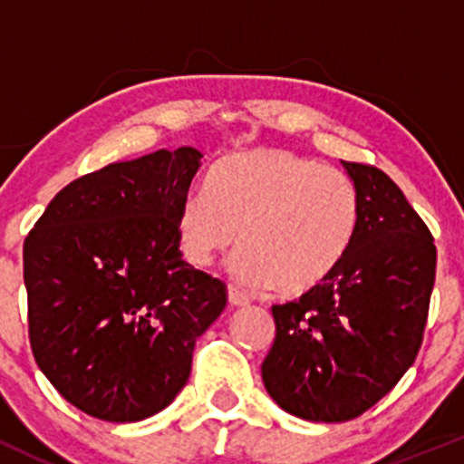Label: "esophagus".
<instances>
[{
    "label": "esophagus",
    "instance_id": "obj_1",
    "mask_svg": "<svg viewBox=\"0 0 464 464\" xmlns=\"http://www.w3.org/2000/svg\"><path fill=\"white\" fill-rule=\"evenodd\" d=\"M227 296H228V303H231L233 307H246L248 305V296L244 295V292L236 290V287H228L227 290Z\"/></svg>",
    "mask_w": 464,
    "mask_h": 464
}]
</instances>
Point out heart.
Listing matches in <instances>:
<instances>
[{
  "mask_svg": "<svg viewBox=\"0 0 464 464\" xmlns=\"http://www.w3.org/2000/svg\"><path fill=\"white\" fill-rule=\"evenodd\" d=\"M358 227V191L332 165L290 150L222 157L209 188L180 202V253L205 268L239 239L231 276L239 285L301 296L343 264ZM240 237H237V231Z\"/></svg>",
  "mask_w": 464,
  "mask_h": 464,
  "instance_id": "obj_1",
  "label": "heart"
}]
</instances>
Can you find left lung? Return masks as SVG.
<instances>
[{
    "instance_id": "8db88e82",
    "label": "left lung",
    "mask_w": 464,
    "mask_h": 464,
    "mask_svg": "<svg viewBox=\"0 0 464 464\" xmlns=\"http://www.w3.org/2000/svg\"><path fill=\"white\" fill-rule=\"evenodd\" d=\"M358 227L338 270L299 301L273 305L262 364L276 406L316 423L360 417L395 388L423 340L436 275L432 233L382 169L343 161Z\"/></svg>"
}]
</instances>
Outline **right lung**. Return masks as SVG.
I'll return each instance as SVG.
<instances>
[{
    "mask_svg": "<svg viewBox=\"0 0 464 464\" xmlns=\"http://www.w3.org/2000/svg\"><path fill=\"white\" fill-rule=\"evenodd\" d=\"M196 148L111 163L63 188L24 244L30 344L72 406L111 423L161 412L227 287L179 250Z\"/></svg>",
    "mask_w": 464,
    "mask_h": 464,
    "instance_id": "right-lung-1",
    "label": "right lung"
}]
</instances>
